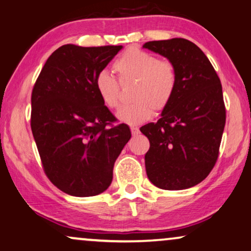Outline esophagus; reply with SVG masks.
I'll list each match as a JSON object with an SVG mask.
<instances>
[{
  "mask_svg": "<svg viewBox=\"0 0 251 251\" xmlns=\"http://www.w3.org/2000/svg\"><path fill=\"white\" fill-rule=\"evenodd\" d=\"M131 132H132V135L135 136L139 134V128L136 127V126H131Z\"/></svg>",
  "mask_w": 251,
  "mask_h": 251,
  "instance_id": "esophagus-1",
  "label": "esophagus"
}]
</instances>
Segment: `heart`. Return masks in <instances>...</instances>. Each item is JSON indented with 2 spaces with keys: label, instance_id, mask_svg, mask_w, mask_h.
<instances>
[{
  "label": "heart",
  "instance_id": "1",
  "mask_svg": "<svg viewBox=\"0 0 251 251\" xmlns=\"http://www.w3.org/2000/svg\"><path fill=\"white\" fill-rule=\"evenodd\" d=\"M112 69L119 81L134 83L131 104L123 106L117 117L124 123L136 125L168 108L176 94L178 72L169 59H159L151 52L127 49L115 59ZM96 92L109 109H117L120 103V85L109 72L99 73L95 80Z\"/></svg>",
  "mask_w": 251,
  "mask_h": 251
}]
</instances>
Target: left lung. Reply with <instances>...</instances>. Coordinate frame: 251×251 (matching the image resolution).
Wrapping results in <instances>:
<instances>
[{
  "label": "left lung",
  "mask_w": 251,
  "mask_h": 251,
  "mask_svg": "<svg viewBox=\"0 0 251 251\" xmlns=\"http://www.w3.org/2000/svg\"><path fill=\"white\" fill-rule=\"evenodd\" d=\"M176 65L178 85L157 123L140 128L149 139L146 171L158 188L180 190L203 181L215 166L226 122L218 75L195 43L175 38L143 45Z\"/></svg>",
  "instance_id": "1"
}]
</instances>
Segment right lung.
I'll list each match as a JSON object with an SVG mask.
<instances>
[{
    "label": "right lung",
    "instance_id": "obj_1",
    "mask_svg": "<svg viewBox=\"0 0 251 251\" xmlns=\"http://www.w3.org/2000/svg\"><path fill=\"white\" fill-rule=\"evenodd\" d=\"M122 48L59 47L33 87L31 128L43 171L69 195L104 192L117 157L131 139L128 126L116 124L95 88L96 76Z\"/></svg>",
    "mask_w": 251,
    "mask_h": 251
}]
</instances>
